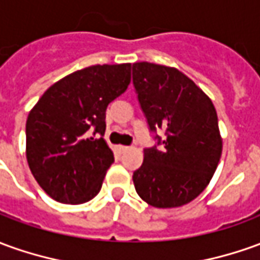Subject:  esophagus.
Listing matches in <instances>:
<instances>
[{"label":"esophagus","instance_id":"obj_1","mask_svg":"<svg viewBox=\"0 0 260 260\" xmlns=\"http://www.w3.org/2000/svg\"><path fill=\"white\" fill-rule=\"evenodd\" d=\"M128 150H130V147H128V146H119L120 153H126V151H128Z\"/></svg>","mask_w":260,"mask_h":260}]
</instances>
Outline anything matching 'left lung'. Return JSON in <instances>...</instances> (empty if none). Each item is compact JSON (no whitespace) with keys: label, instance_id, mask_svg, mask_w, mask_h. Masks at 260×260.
I'll list each match as a JSON object with an SVG mask.
<instances>
[{"label":"left lung","instance_id":"left-lung-1","mask_svg":"<svg viewBox=\"0 0 260 260\" xmlns=\"http://www.w3.org/2000/svg\"><path fill=\"white\" fill-rule=\"evenodd\" d=\"M133 86L155 141L133 173L136 191L155 208L185 205L205 189L221 158L215 107L175 68L133 63Z\"/></svg>","mask_w":260,"mask_h":260}]
</instances>
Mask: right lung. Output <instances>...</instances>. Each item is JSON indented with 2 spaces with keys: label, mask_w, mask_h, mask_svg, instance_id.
<instances>
[{
  "label": "right lung",
  "mask_w": 260,
  "mask_h": 260,
  "mask_svg": "<svg viewBox=\"0 0 260 260\" xmlns=\"http://www.w3.org/2000/svg\"><path fill=\"white\" fill-rule=\"evenodd\" d=\"M130 63L80 69L52 85L26 120V160L55 201L83 204L99 194L114 161L103 139L109 103L130 85Z\"/></svg>",
  "instance_id": "right-lung-1"
}]
</instances>
